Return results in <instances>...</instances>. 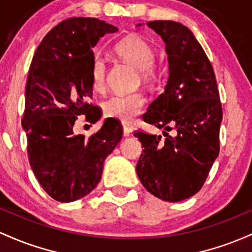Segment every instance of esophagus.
<instances>
[{"label": "esophagus", "mask_w": 252, "mask_h": 252, "mask_svg": "<svg viewBox=\"0 0 252 252\" xmlns=\"http://www.w3.org/2000/svg\"><path fill=\"white\" fill-rule=\"evenodd\" d=\"M123 128H124V135H125V137H128V135L132 133V127L129 125H126V124H124Z\"/></svg>", "instance_id": "1"}]
</instances>
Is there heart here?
Wrapping results in <instances>:
<instances>
[{"instance_id": "heart-1", "label": "heart", "mask_w": 252, "mask_h": 252, "mask_svg": "<svg viewBox=\"0 0 252 252\" xmlns=\"http://www.w3.org/2000/svg\"><path fill=\"white\" fill-rule=\"evenodd\" d=\"M115 53L124 61L128 62L139 70L140 80L144 83H154L157 80L158 71L154 64L156 53L148 41L138 35H128L114 45ZM107 64L102 55L96 53L92 59L89 76L93 89L103 92L106 88ZM145 96L141 93L112 95L103 103L104 114L118 119L123 123H131L143 112L145 106Z\"/></svg>"}]
</instances>
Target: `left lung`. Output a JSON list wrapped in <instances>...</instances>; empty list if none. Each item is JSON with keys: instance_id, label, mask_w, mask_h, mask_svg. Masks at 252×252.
Masks as SVG:
<instances>
[{"instance_id": "left-lung-1", "label": "left lung", "mask_w": 252, "mask_h": 252, "mask_svg": "<svg viewBox=\"0 0 252 252\" xmlns=\"http://www.w3.org/2000/svg\"><path fill=\"white\" fill-rule=\"evenodd\" d=\"M146 25L165 42L169 77L164 93L143 115L145 123L164 129V139L134 132L144 148L135 170L146 190L158 199L182 201L202 188L219 155V90L210 59L190 30L166 20Z\"/></svg>"}]
</instances>
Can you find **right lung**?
<instances>
[{
	"mask_svg": "<svg viewBox=\"0 0 252 252\" xmlns=\"http://www.w3.org/2000/svg\"><path fill=\"white\" fill-rule=\"evenodd\" d=\"M113 25L96 18H69L45 35L28 71L22 127L31 168L52 199L71 202L100 182L103 163L123 137V126L108 118L94 134L73 133L78 115L94 124L101 108L89 103L93 47Z\"/></svg>",
	"mask_w": 252,
	"mask_h": 252,
	"instance_id": "1",
	"label": "right lung"
}]
</instances>
